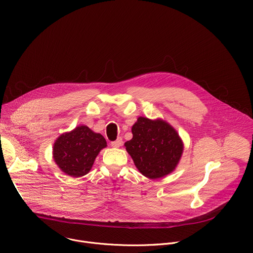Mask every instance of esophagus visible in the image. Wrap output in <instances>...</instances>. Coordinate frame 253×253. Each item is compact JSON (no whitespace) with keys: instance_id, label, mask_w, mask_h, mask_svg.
Returning a JSON list of instances; mask_svg holds the SVG:
<instances>
[{"instance_id":"obj_1","label":"esophagus","mask_w":253,"mask_h":253,"mask_svg":"<svg viewBox=\"0 0 253 253\" xmlns=\"http://www.w3.org/2000/svg\"><path fill=\"white\" fill-rule=\"evenodd\" d=\"M121 145H122V139H121V138H118V139H116L115 141H112V142H111V146H112V147L118 148V147H120Z\"/></svg>"}]
</instances>
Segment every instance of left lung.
Wrapping results in <instances>:
<instances>
[{"label":"left lung","mask_w":253,"mask_h":253,"mask_svg":"<svg viewBox=\"0 0 253 253\" xmlns=\"http://www.w3.org/2000/svg\"><path fill=\"white\" fill-rule=\"evenodd\" d=\"M132 134L133 138L124 145L144 176L156 179L175 169L182 155L183 144L168 123L139 117Z\"/></svg>","instance_id":"1"}]
</instances>
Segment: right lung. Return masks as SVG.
<instances>
[{
	"instance_id": "add662e5",
	"label": "right lung",
	"mask_w": 253,
	"mask_h": 253,
	"mask_svg": "<svg viewBox=\"0 0 253 253\" xmlns=\"http://www.w3.org/2000/svg\"><path fill=\"white\" fill-rule=\"evenodd\" d=\"M106 146V140L101 134L87 126H79L56 140L54 160L67 175L81 177L91 170L98 153Z\"/></svg>"
}]
</instances>
